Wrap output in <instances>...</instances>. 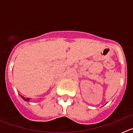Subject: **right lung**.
<instances>
[{"instance_id":"right-lung-1","label":"right lung","mask_w":133,"mask_h":133,"mask_svg":"<svg viewBox=\"0 0 133 133\" xmlns=\"http://www.w3.org/2000/svg\"><path fill=\"white\" fill-rule=\"evenodd\" d=\"M21 97H22V98H23V99L24 100V101H28V100H29V98H24V97H22V96H21Z\"/></svg>"}]
</instances>
